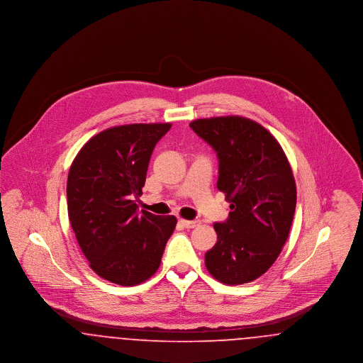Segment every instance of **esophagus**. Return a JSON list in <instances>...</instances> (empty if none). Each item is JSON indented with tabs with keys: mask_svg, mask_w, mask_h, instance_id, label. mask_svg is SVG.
Returning a JSON list of instances; mask_svg holds the SVG:
<instances>
[{
	"mask_svg": "<svg viewBox=\"0 0 363 363\" xmlns=\"http://www.w3.org/2000/svg\"><path fill=\"white\" fill-rule=\"evenodd\" d=\"M179 223L184 225L185 228H194L199 225V220H185V219H181Z\"/></svg>",
	"mask_w": 363,
	"mask_h": 363,
	"instance_id": "esophagus-1",
	"label": "esophagus"
}]
</instances>
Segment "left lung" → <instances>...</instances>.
<instances>
[{"mask_svg":"<svg viewBox=\"0 0 363 363\" xmlns=\"http://www.w3.org/2000/svg\"><path fill=\"white\" fill-rule=\"evenodd\" d=\"M219 159L218 189L230 204L215 223L218 242L206 253L208 272L225 284H243L277 261L293 223L296 188L280 144L264 126L227 116L190 122Z\"/></svg>","mask_w":363,"mask_h":363,"instance_id":"8db88e82","label":"left lung"}]
</instances>
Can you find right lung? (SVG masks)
Returning a JSON list of instances; mask_svg holds the SVG:
<instances>
[{
  "instance_id": "1",
  "label": "right lung",
  "mask_w": 363,
  "mask_h": 363,
  "mask_svg": "<svg viewBox=\"0 0 363 363\" xmlns=\"http://www.w3.org/2000/svg\"><path fill=\"white\" fill-rule=\"evenodd\" d=\"M172 123H130L89 138L67 184L70 225L91 269L120 286H136L157 271L177 218L138 211L156 143Z\"/></svg>"
}]
</instances>
